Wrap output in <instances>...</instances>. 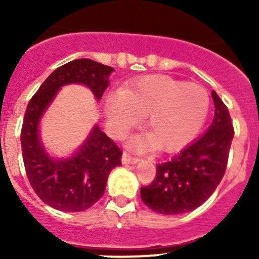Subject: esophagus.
<instances>
[{
	"label": "esophagus",
	"mask_w": 259,
	"mask_h": 259,
	"mask_svg": "<svg viewBox=\"0 0 259 259\" xmlns=\"http://www.w3.org/2000/svg\"><path fill=\"white\" fill-rule=\"evenodd\" d=\"M121 160L124 164H137L138 161H139V158H137V156H132L127 153H124L122 154Z\"/></svg>",
	"instance_id": "esophagus-1"
}]
</instances>
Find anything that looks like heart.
Instances as JSON below:
<instances>
[{
    "label": "heart",
    "mask_w": 259,
    "mask_h": 259,
    "mask_svg": "<svg viewBox=\"0 0 259 259\" xmlns=\"http://www.w3.org/2000/svg\"><path fill=\"white\" fill-rule=\"evenodd\" d=\"M209 105V94L203 86L151 75L109 96L106 111L116 133L125 132L148 115L150 135L135 138L133 146L156 145L160 150L171 151L187 145L199 133Z\"/></svg>",
    "instance_id": "obj_1"
}]
</instances>
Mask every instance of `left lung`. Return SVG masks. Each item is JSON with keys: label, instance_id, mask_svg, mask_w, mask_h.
Masks as SVG:
<instances>
[{"label": "left lung", "instance_id": "1", "mask_svg": "<svg viewBox=\"0 0 259 259\" xmlns=\"http://www.w3.org/2000/svg\"><path fill=\"white\" fill-rule=\"evenodd\" d=\"M209 129L171 160L156 165V176L140 188L146 207L160 214L185 213L202 205L223 178L234 129L228 108L215 91Z\"/></svg>", "mask_w": 259, "mask_h": 259}]
</instances>
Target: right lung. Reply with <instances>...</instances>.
<instances>
[{
	"mask_svg": "<svg viewBox=\"0 0 259 259\" xmlns=\"http://www.w3.org/2000/svg\"><path fill=\"white\" fill-rule=\"evenodd\" d=\"M113 67L77 59L57 67L28 101L21 129L26 176L41 200L62 211H81L104 195L110 171L121 164L122 151L100 127L95 126L71 158L51 159L38 137V122L61 86L82 83L100 100Z\"/></svg>",
	"mask_w": 259,
	"mask_h": 259,
	"instance_id": "right-lung-1",
	"label": "right lung"
}]
</instances>
